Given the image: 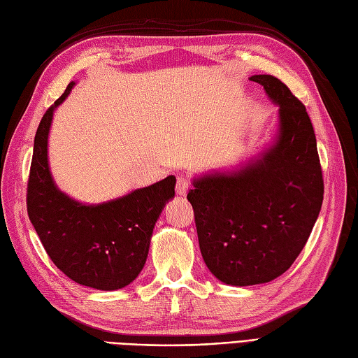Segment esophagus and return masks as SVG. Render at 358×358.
Listing matches in <instances>:
<instances>
[{
    "label": "esophagus",
    "instance_id": "obj_1",
    "mask_svg": "<svg viewBox=\"0 0 358 358\" xmlns=\"http://www.w3.org/2000/svg\"><path fill=\"white\" fill-rule=\"evenodd\" d=\"M189 187H191V180L187 177H178L177 178V185H175V191L180 196H185L189 191Z\"/></svg>",
    "mask_w": 358,
    "mask_h": 358
}]
</instances>
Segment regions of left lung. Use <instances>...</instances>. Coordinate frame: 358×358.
Returning a JSON list of instances; mask_svg holds the SVG:
<instances>
[{
  "label": "left lung",
  "mask_w": 358,
  "mask_h": 358,
  "mask_svg": "<svg viewBox=\"0 0 358 358\" xmlns=\"http://www.w3.org/2000/svg\"><path fill=\"white\" fill-rule=\"evenodd\" d=\"M280 106L275 144L245 169L210 173L187 192L200 250L226 285L268 283L305 248L323 201V173L305 104L272 75H254Z\"/></svg>",
  "instance_id": "1"
}]
</instances>
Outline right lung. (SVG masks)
<instances>
[{
	"mask_svg": "<svg viewBox=\"0 0 358 358\" xmlns=\"http://www.w3.org/2000/svg\"><path fill=\"white\" fill-rule=\"evenodd\" d=\"M72 87L69 83L36 129L27 214L59 271L83 286L115 291L132 283L146 263L152 231L166 201L175 195V177L96 206H85L58 191L49 172L48 136L53 110Z\"/></svg>",
	"mask_w": 358,
	"mask_h": 358,
	"instance_id": "right-lung-1",
	"label": "right lung"
}]
</instances>
